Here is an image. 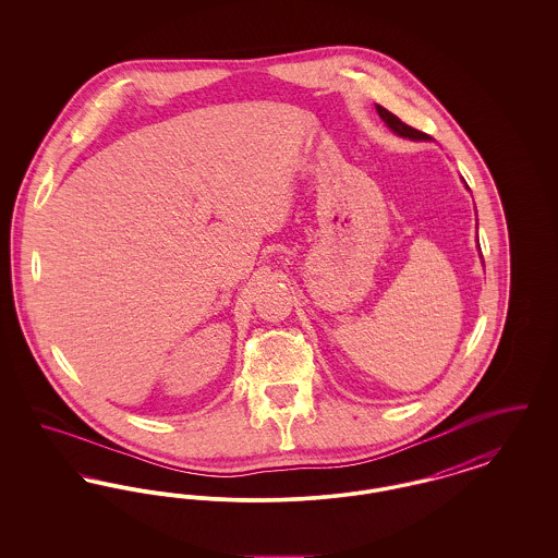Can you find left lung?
Wrapping results in <instances>:
<instances>
[{"instance_id": "8db88e82", "label": "left lung", "mask_w": 558, "mask_h": 558, "mask_svg": "<svg viewBox=\"0 0 558 558\" xmlns=\"http://www.w3.org/2000/svg\"><path fill=\"white\" fill-rule=\"evenodd\" d=\"M376 112H378V117L387 123V128L391 130L393 133H398L399 137H408V140H414V142H421V140H430V135H426V133L418 132V130H414V128H410V125H405V123H401L398 117L393 114V112H389L387 108L378 107L376 105ZM481 251V248H478ZM481 259H483V255H481Z\"/></svg>"}]
</instances>
